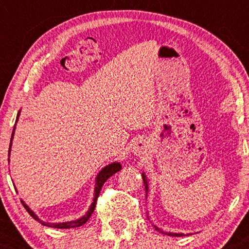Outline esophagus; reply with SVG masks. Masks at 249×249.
<instances>
[{
	"instance_id": "obj_1",
	"label": "esophagus",
	"mask_w": 249,
	"mask_h": 249,
	"mask_svg": "<svg viewBox=\"0 0 249 249\" xmlns=\"http://www.w3.org/2000/svg\"><path fill=\"white\" fill-rule=\"evenodd\" d=\"M145 150H147V145H145V143L142 142V141L135 143L134 148H132V152H134V154H136V155L144 154Z\"/></svg>"
}]
</instances>
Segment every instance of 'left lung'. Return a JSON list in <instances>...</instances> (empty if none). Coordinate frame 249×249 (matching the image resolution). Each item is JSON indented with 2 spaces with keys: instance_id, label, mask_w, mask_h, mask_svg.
Listing matches in <instances>:
<instances>
[{
  "instance_id": "8db88e82",
  "label": "left lung",
  "mask_w": 249,
  "mask_h": 249,
  "mask_svg": "<svg viewBox=\"0 0 249 249\" xmlns=\"http://www.w3.org/2000/svg\"><path fill=\"white\" fill-rule=\"evenodd\" d=\"M142 178H143V183H144V189H145V197H147V193H148V180H147V176H145L144 172H142ZM149 219V218H148ZM154 227L155 230H158L159 232L161 233H165V235H169V236H185L184 233H177V232H167V231H162L161 229H159V228L157 227V225H153ZM189 235V233H188Z\"/></svg>"
}]
</instances>
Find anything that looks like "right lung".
I'll return each instance as SVG.
<instances>
[{
    "label": "right lung",
    "mask_w": 249,
    "mask_h": 249,
    "mask_svg": "<svg viewBox=\"0 0 249 249\" xmlns=\"http://www.w3.org/2000/svg\"><path fill=\"white\" fill-rule=\"evenodd\" d=\"M19 113H20V110H19ZM19 113H18L17 122H18V118H19ZM14 130H16V126H14L13 132H12V139H11V144H9L8 157H9V154H11L12 141H13ZM120 170H122V165H120V162L114 161V162H112V164L106 165V166H105L104 169L101 170V171L97 173L96 178H95L94 199H92V202H91V205H90L89 210H88L87 213H85V214L83 215V217H80L79 219L71 220V222H62V223H48V222H43V220H42V219H39L38 215H37L36 213H35L34 211H32L31 208H30L29 206L26 205V203L22 201V200H21V203H22V206H24V207H25V210H26L27 212H29V214L31 215V217L34 218L35 220H37V222L41 223L42 225H46V227H50V228H55V229H71V228L82 227L83 224H85V223L88 222V219H89V218H90V215H91V213L94 212L95 205H96V200H97V197H99L100 190H101V188H102V185H104V183L106 182L107 179H108L110 176H113V175H114V173H117L118 171H120Z\"/></svg>",
    "instance_id": "add662e5"
}]
</instances>
